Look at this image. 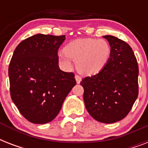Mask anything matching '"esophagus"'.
Masks as SVG:
<instances>
[{
  "instance_id": "esophagus-1",
  "label": "esophagus",
  "mask_w": 148,
  "mask_h": 148,
  "mask_svg": "<svg viewBox=\"0 0 148 148\" xmlns=\"http://www.w3.org/2000/svg\"><path fill=\"white\" fill-rule=\"evenodd\" d=\"M75 80H76L77 83L80 84V82L81 81V77H80L79 75L76 74V75H75Z\"/></svg>"
}]
</instances>
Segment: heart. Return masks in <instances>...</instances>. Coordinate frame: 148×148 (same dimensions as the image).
Here are the masks:
<instances>
[{
    "instance_id": "obj_1",
    "label": "heart",
    "mask_w": 148,
    "mask_h": 148,
    "mask_svg": "<svg viewBox=\"0 0 148 148\" xmlns=\"http://www.w3.org/2000/svg\"><path fill=\"white\" fill-rule=\"evenodd\" d=\"M111 48L103 39H77L65 46L64 51L58 53L59 62L67 68L77 64L79 73L84 76H93L104 69L110 60Z\"/></svg>"
}]
</instances>
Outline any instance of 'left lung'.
<instances>
[{"label":"left lung","mask_w":148,"mask_h":148,"mask_svg":"<svg viewBox=\"0 0 148 148\" xmlns=\"http://www.w3.org/2000/svg\"><path fill=\"white\" fill-rule=\"evenodd\" d=\"M111 48L110 60L99 74L81 82L86 109L104 124L126 117L138 96V65L128 44L111 35L103 36Z\"/></svg>","instance_id":"obj_1"}]
</instances>
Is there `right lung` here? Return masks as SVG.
<instances>
[{
	"label": "right lung",
	"instance_id": "obj_1",
	"mask_svg": "<svg viewBox=\"0 0 148 148\" xmlns=\"http://www.w3.org/2000/svg\"><path fill=\"white\" fill-rule=\"evenodd\" d=\"M65 36L38 34L17 45L8 69L10 96L31 123L53 121L76 84L74 73L61 71L58 51Z\"/></svg>",
	"mask_w": 148,
	"mask_h": 148
}]
</instances>
